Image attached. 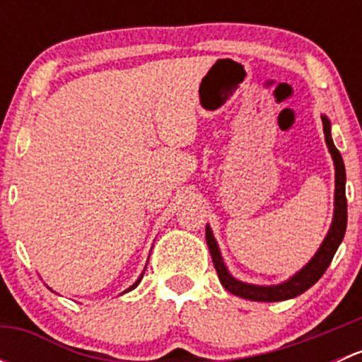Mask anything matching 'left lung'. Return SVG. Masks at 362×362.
I'll return each mask as SVG.
<instances>
[{"instance_id":"1","label":"left lung","mask_w":362,"mask_h":362,"mask_svg":"<svg viewBox=\"0 0 362 362\" xmlns=\"http://www.w3.org/2000/svg\"><path fill=\"white\" fill-rule=\"evenodd\" d=\"M320 117H322V129L324 136H326L327 151H329L334 164V211L333 221H331L329 231H327L326 238L322 240V243H320V247L317 249L315 254H313V257L310 259L299 272H296L293 276H289V279L284 280V282L275 284V286H257V284L242 282V280L235 279V276L229 273L224 259H222L221 249H218V243L217 240H215L214 231H211L210 226L206 224V245L211 254V261H214L215 269H217L218 280H221L222 286L226 287V291L238 296V298L250 299V301L273 303L286 301V299H293L296 296L303 294L324 275V272H326L327 266L333 261L334 254H337L339 243L343 242V236H345L346 229L345 164H343L341 156H339L338 148L334 147L333 144V138H331V120L327 119V115Z\"/></svg>"}]
</instances>
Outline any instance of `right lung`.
Here are the masks:
<instances>
[{"label": "right lung", "instance_id": "add662e5", "mask_svg": "<svg viewBox=\"0 0 362 362\" xmlns=\"http://www.w3.org/2000/svg\"><path fill=\"white\" fill-rule=\"evenodd\" d=\"M145 268H147V266H145ZM144 273H145V269H144ZM144 273H141V275H140V276H138V280H136V282H134V284H133V286H131V287H127V289H126V291H124V293H129V291H133V289H134V287H136V286H138V284H140V280H141V279H144ZM49 289H50V287H49ZM124 293H122V294H124Z\"/></svg>", "mask_w": 362, "mask_h": 362}]
</instances>
